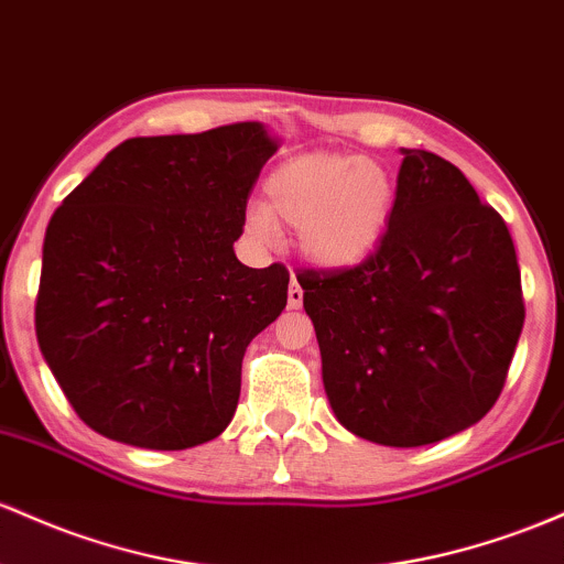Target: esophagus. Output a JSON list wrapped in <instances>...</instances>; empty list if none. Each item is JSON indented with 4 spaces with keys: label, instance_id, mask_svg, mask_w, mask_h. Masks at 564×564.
Instances as JSON below:
<instances>
[{
    "label": "esophagus",
    "instance_id": "34e87169",
    "mask_svg": "<svg viewBox=\"0 0 564 564\" xmlns=\"http://www.w3.org/2000/svg\"><path fill=\"white\" fill-rule=\"evenodd\" d=\"M302 305V289H300V283H296V278L292 275V289H289V307H300Z\"/></svg>",
    "mask_w": 564,
    "mask_h": 564
}]
</instances>
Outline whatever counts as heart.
Segmentation results:
<instances>
[{
	"label": "heart",
	"mask_w": 564,
	"mask_h": 564,
	"mask_svg": "<svg viewBox=\"0 0 564 564\" xmlns=\"http://www.w3.org/2000/svg\"><path fill=\"white\" fill-rule=\"evenodd\" d=\"M264 206H249L246 230L275 243L292 227L313 264L329 270L367 262L386 238L395 184L377 160L348 152H305L286 160L264 182Z\"/></svg>",
	"instance_id": "heart-1"
}]
</instances>
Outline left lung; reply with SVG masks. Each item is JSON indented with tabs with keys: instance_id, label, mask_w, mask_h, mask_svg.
I'll return each instance as SVG.
<instances>
[{
	"instance_id": "obj_1",
	"label": "left lung",
	"mask_w": 564,
	"mask_h": 564,
	"mask_svg": "<svg viewBox=\"0 0 564 564\" xmlns=\"http://www.w3.org/2000/svg\"><path fill=\"white\" fill-rule=\"evenodd\" d=\"M296 281L326 395L350 433L423 447L492 410L522 334V278L503 216L449 160L404 150L372 257Z\"/></svg>"
}]
</instances>
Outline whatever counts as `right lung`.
Returning <instances> with one entry per match:
<instances>
[{
  "label": "right lung",
  "instance_id": "add662e5",
  "mask_svg": "<svg viewBox=\"0 0 564 564\" xmlns=\"http://www.w3.org/2000/svg\"><path fill=\"white\" fill-rule=\"evenodd\" d=\"M275 150L259 122L128 139L53 214L36 339L96 433L187 449L230 425L246 348L289 296L281 262L232 251Z\"/></svg>",
  "mask_w": 564,
  "mask_h": 564
}]
</instances>
